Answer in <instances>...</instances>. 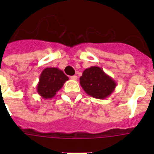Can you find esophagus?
Returning <instances> with one entry per match:
<instances>
[{
    "mask_svg": "<svg viewBox=\"0 0 154 154\" xmlns=\"http://www.w3.org/2000/svg\"><path fill=\"white\" fill-rule=\"evenodd\" d=\"M70 78H71V79L72 80H73V81H77V76H72V77H70Z\"/></svg>",
    "mask_w": 154,
    "mask_h": 154,
    "instance_id": "obj_1",
    "label": "esophagus"
}]
</instances>
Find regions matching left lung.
I'll use <instances>...</instances> for the list:
<instances>
[{
    "mask_svg": "<svg viewBox=\"0 0 154 154\" xmlns=\"http://www.w3.org/2000/svg\"><path fill=\"white\" fill-rule=\"evenodd\" d=\"M80 84L88 95L97 99H105L112 94L117 83L101 68L92 66L84 70Z\"/></svg>",
    "mask_w": 154,
    "mask_h": 154,
    "instance_id": "obj_1",
    "label": "left lung"
}]
</instances>
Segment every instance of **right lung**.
Listing matches in <instances>:
<instances>
[{"mask_svg":"<svg viewBox=\"0 0 154 154\" xmlns=\"http://www.w3.org/2000/svg\"><path fill=\"white\" fill-rule=\"evenodd\" d=\"M68 80L69 77L57 68H45L40 75L37 91L43 98H53Z\"/></svg>","mask_w":154,"mask_h":154,"instance_id":"right-lung-1","label":"right lung"}]
</instances>
